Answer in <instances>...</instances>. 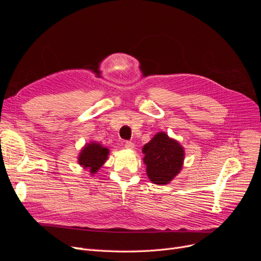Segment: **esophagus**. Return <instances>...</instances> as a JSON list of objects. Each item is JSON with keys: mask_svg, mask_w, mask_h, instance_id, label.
<instances>
[{"mask_svg": "<svg viewBox=\"0 0 261 261\" xmlns=\"http://www.w3.org/2000/svg\"><path fill=\"white\" fill-rule=\"evenodd\" d=\"M134 147H135V144H134L133 141H129V140L125 141V148H127V149H134Z\"/></svg>", "mask_w": 261, "mask_h": 261, "instance_id": "obj_1", "label": "esophagus"}]
</instances>
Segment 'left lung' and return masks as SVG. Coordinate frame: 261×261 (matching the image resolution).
<instances>
[{
  "instance_id": "8db88e82",
  "label": "left lung",
  "mask_w": 261,
  "mask_h": 261,
  "mask_svg": "<svg viewBox=\"0 0 261 261\" xmlns=\"http://www.w3.org/2000/svg\"><path fill=\"white\" fill-rule=\"evenodd\" d=\"M143 153L148 177L158 185L170 183L179 173L184 161L183 148L165 133H158L144 146Z\"/></svg>"
}]
</instances>
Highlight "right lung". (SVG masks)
<instances>
[{
  "label": "right lung",
  "mask_w": 261,
  "mask_h": 261,
  "mask_svg": "<svg viewBox=\"0 0 261 261\" xmlns=\"http://www.w3.org/2000/svg\"><path fill=\"white\" fill-rule=\"evenodd\" d=\"M109 150L97 143H91L84 147L78 158V162L85 169L88 168L91 173H96L108 159Z\"/></svg>",
  "instance_id": "add662e5"
}]
</instances>
